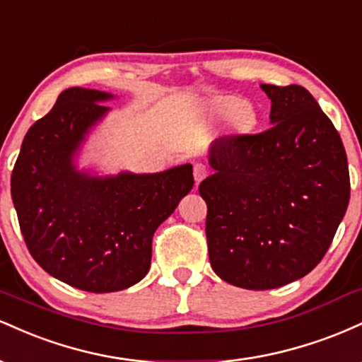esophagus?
<instances>
[{
  "label": "esophagus",
  "mask_w": 362,
  "mask_h": 362,
  "mask_svg": "<svg viewBox=\"0 0 362 362\" xmlns=\"http://www.w3.org/2000/svg\"><path fill=\"white\" fill-rule=\"evenodd\" d=\"M209 175V168L206 167L204 163H195L194 165V178H195V182H202L204 180V178Z\"/></svg>",
  "instance_id": "esophagus-1"
}]
</instances>
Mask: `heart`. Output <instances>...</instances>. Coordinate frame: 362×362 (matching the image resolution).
I'll return each mask as SVG.
<instances>
[{
	"mask_svg": "<svg viewBox=\"0 0 362 362\" xmlns=\"http://www.w3.org/2000/svg\"><path fill=\"white\" fill-rule=\"evenodd\" d=\"M224 105H226L228 109H236V107H238V102H235V100H228L226 103H224Z\"/></svg>",
	"mask_w": 362,
	"mask_h": 362,
	"instance_id": "obj_1",
	"label": "heart"
}]
</instances>
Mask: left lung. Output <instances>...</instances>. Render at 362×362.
Returning a JSON list of instances; mask_svg holds the SVG:
<instances>
[{
    "label": "left lung",
    "instance_id": "1",
    "mask_svg": "<svg viewBox=\"0 0 362 362\" xmlns=\"http://www.w3.org/2000/svg\"><path fill=\"white\" fill-rule=\"evenodd\" d=\"M260 86L272 102V126L216 139L214 173L199 185L213 271L253 291L281 288L313 271L351 197L342 139L310 91Z\"/></svg>",
    "mask_w": 362,
    "mask_h": 362
}]
</instances>
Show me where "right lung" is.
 <instances>
[{"label":"right lung","mask_w":362,"mask_h":362,"mask_svg":"<svg viewBox=\"0 0 362 362\" xmlns=\"http://www.w3.org/2000/svg\"><path fill=\"white\" fill-rule=\"evenodd\" d=\"M110 93L68 88L25 134L11 199L28 252L45 272L90 293L126 289L146 276L156 228L194 185L192 165L160 173L91 177L74 153L107 114Z\"/></svg>","instance_id":"add662e5"}]
</instances>
